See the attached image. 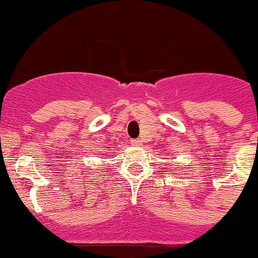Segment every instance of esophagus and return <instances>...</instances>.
Segmentation results:
<instances>
[{
  "label": "esophagus",
  "instance_id": "34e87169",
  "mask_svg": "<svg viewBox=\"0 0 258 258\" xmlns=\"http://www.w3.org/2000/svg\"><path fill=\"white\" fill-rule=\"evenodd\" d=\"M131 145L132 146H136V147H140L141 146V141L140 140H131Z\"/></svg>",
  "mask_w": 258,
  "mask_h": 258
}]
</instances>
